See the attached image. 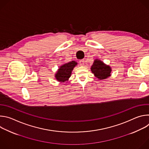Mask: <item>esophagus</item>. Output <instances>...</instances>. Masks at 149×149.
Wrapping results in <instances>:
<instances>
[{
	"label": "esophagus",
	"instance_id": "obj_1",
	"mask_svg": "<svg viewBox=\"0 0 149 149\" xmlns=\"http://www.w3.org/2000/svg\"><path fill=\"white\" fill-rule=\"evenodd\" d=\"M79 65L81 66H84V59H81L79 61Z\"/></svg>",
	"mask_w": 149,
	"mask_h": 149
}]
</instances>
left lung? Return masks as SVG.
<instances>
[{
	"label": "left lung",
	"mask_w": 149,
	"mask_h": 149,
	"mask_svg": "<svg viewBox=\"0 0 149 149\" xmlns=\"http://www.w3.org/2000/svg\"><path fill=\"white\" fill-rule=\"evenodd\" d=\"M91 71L96 78L100 80H102L109 78L111 75L112 70L110 65L105 64L100 59H95L91 67Z\"/></svg>",
	"instance_id": "8db88e82"
}]
</instances>
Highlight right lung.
<instances>
[{"instance_id": "right-lung-1", "label": "right lung", "mask_w": 149, "mask_h": 149, "mask_svg": "<svg viewBox=\"0 0 149 149\" xmlns=\"http://www.w3.org/2000/svg\"><path fill=\"white\" fill-rule=\"evenodd\" d=\"M77 62L75 61L63 63L59 67L58 71L55 74V79L61 82H64L68 81L70 78L72 71L74 67L77 65Z\"/></svg>"}]
</instances>
